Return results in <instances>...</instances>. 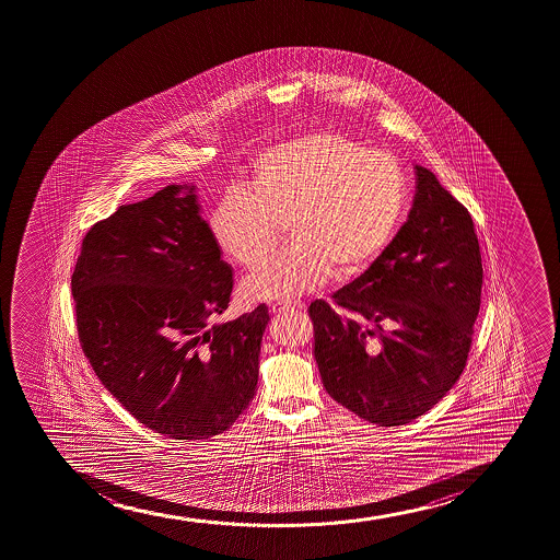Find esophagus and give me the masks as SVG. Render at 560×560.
Instances as JSON below:
<instances>
[{
  "mask_svg": "<svg viewBox=\"0 0 560 560\" xmlns=\"http://www.w3.org/2000/svg\"><path fill=\"white\" fill-rule=\"evenodd\" d=\"M305 308V303L303 302H279L271 303L270 311L271 313H289V311H303Z\"/></svg>",
  "mask_w": 560,
  "mask_h": 560,
  "instance_id": "1",
  "label": "esophagus"
}]
</instances>
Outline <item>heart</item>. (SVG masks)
I'll return each instance as SVG.
<instances>
[{
  "label": "heart",
  "instance_id": "b5f03b06",
  "mask_svg": "<svg viewBox=\"0 0 560 560\" xmlns=\"http://www.w3.org/2000/svg\"><path fill=\"white\" fill-rule=\"evenodd\" d=\"M408 202L402 167L342 132L305 133L253 162L247 191L234 189L210 214L221 252L255 270L287 221L292 244L245 279V300L287 302L337 277L366 270L395 238Z\"/></svg>",
  "mask_w": 560,
  "mask_h": 560
}]
</instances>
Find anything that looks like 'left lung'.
Segmentation results:
<instances>
[{
  "label": "left lung",
  "mask_w": 560,
  "mask_h": 560,
  "mask_svg": "<svg viewBox=\"0 0 560 560\" xmlns=\"http://www.w3.org/2000/svg\"><path fill=\"white\" fill-rule=\"evenodd\" d=\"M408 221L334 303L308 307L315 359L334 400L377 427L434 408L467 363L480 311L475 223L432 171L415 165Z\"/></svg>",
  "instance_id": "8db88e82"
}]
</instances>
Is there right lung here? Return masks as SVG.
Returning <instances> with one entry per match:
<instances>
[{
	"mask_svg": "<svg viewBox=\"0 0 560 560\" xmlns=\"http://www.w3.org/2000/svg\"><path fill=\"white\" fill-rule=\"evenodd\" d=\"M233 283L194 186L122 205L83 236L70 279L78 339L102 385L152 432L208 440L252 402L270 315L260 303L214 324Z\"/></svg>",
	"mask_w": 560,
	"mask_h": 560,
	"instance_id": "add662e5",
	"label": "right lung"
}]
</instances>
